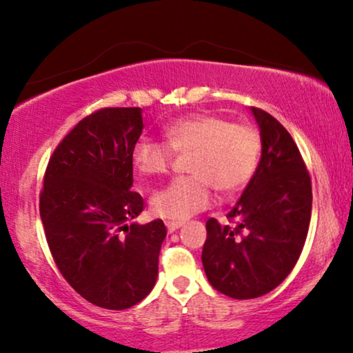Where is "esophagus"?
Returning <instances> with one entry per match:
<instances>
[{
  "mask_svg": "<svg viewBox=\"0 0 353 353\" xmlns=\"http://www.w3.org/2000/svg\"><path fill=\"white\" fill-rule=\"evenodd\" d=\"M181 225H182V221H166V229H168V232L177 231V229H179Z\"/></svg>",
  "mask_w": 353,
  "mask_h": 353,
  "instance_id": "esophagus-1",
  "label": "esophagus"
}]
</instances>
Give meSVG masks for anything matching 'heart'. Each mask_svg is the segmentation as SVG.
I'll list each match as a JSON object with an SVG mask.
<instances>
[{
    "label": "heart",
    "mask_w": 353,
    "mask_h": 353,
    "mask_svg": "<svg viewBox=\"0 0 353 353\" xmlns=\"http://www.w3.org/2000/svg\"><path fill=\"white\" fill-rule=\"evenodd\" d=\"M163 137L164 143L140 139L130 153L135 172L153 177L171 169L174 153L190 152L185 163L189 176L171 181L150 199V210L159 218L185 219L208 208L213 187L224 195L239 192L252 181L260 163L261 139L256 129L219 114L179 117L164 125Z\"/></svg>",
    "instance_id": "obj_1"
}]
</instances>
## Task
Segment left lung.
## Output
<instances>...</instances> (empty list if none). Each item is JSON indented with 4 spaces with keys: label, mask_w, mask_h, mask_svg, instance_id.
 Wrapping results in <instances>:
<instances>
[{
    "label": "left lung",
    "mask_w": 353,
    "mask_h": 353,
    "mask_svg": "<svg viewBox=\"0 0 353 353\" xmlns=\"http://www.w3.org/2000/svg\"><path fill=\"white\" fill-rule=\"evenodd\" d=\"M260 125L261 159L231 224L206 221L201 252L206 278L237 300L261 297L294 270L312 218V179L297 145L278 119L252 108Z\"/></svg>",
    "instance_id": "8db88e82"
}]
</instances>
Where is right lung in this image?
I'll list each match as a JSON object with an SVG mask.
<instances>
[{
    "label": "right lung",
    "instance_id": "1",
    "mask_svg": "<svg viewBox=\"0 0 353 353\" xmlns=\"http://www.w3.org/2000/svg\"><path fill=\"white\" fill-rule=\"evenodd\" d=\"M142 129V108H103L83 117L51 154L40 192L59 272L108 310L130 308L152 292L166 237L161 219L128 224L143 211V199L130 190V153Z\"/></svg>",
    "mask_w": 353,
    "mask_h": 353
}]
</instances>
